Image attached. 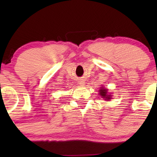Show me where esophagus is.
<instances>
[{"label":"esophagus","instance_id":"34e87169","mask_svg":"<svg viewBox=\"0 0 157 157\" xmlns=\"http://www.w3.org/2000/svg\"><path fill=\"white\" fill-rule=\"evenodd\" d=\"M79 83H80V85H83L85 83V82H84V81H80V82H79Z\"/></svg>","mask_w":157,"mask_h":157}]
</instances>
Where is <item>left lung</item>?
<instances>
[{"label":"left lung","mask_w":157,"mask_h":157,"mask_svg":"<svg viewBox=\"0 0 157 157\" xmlns=\"http://www.w3.org/2000/svg\"><path fill=\"white\" fill-rule=\"evenodd\" d=\"M99 94L100 95H101V97H102V98L105 99V100H111V95H109L108 94V89H105L104 87H101L99 90Z\"/></svg>","instance_id":"8db88e82"}]
</instances>
